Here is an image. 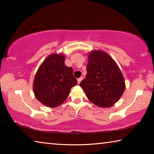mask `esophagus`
<instances>
[{
  "label": "esophagus",
  "mask_w": 154,
  "mask_h": 154,
  "mask_svg": "<svg viewBox=\"0 0 154 154\" xmlns=\"http://www.w3.org/2000/svg\"><path fill=\"white\" fill-rule=\"evenodd\" d=\"M82 79H83L82 77H80V78H79V79H77V83H78V84H79L80 82H82Z\"/></svg>",
  "instance_id": "esophagus-1"
}]
</instances>
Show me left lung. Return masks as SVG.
<instances>
[{
  "label": "left lung",
  "mask_w": 154,
  "mask_h": 154,
  "mask_svg": "<svg viewBox=\"0 0 154 154\" xmlns=\"http://www.w3.org/2000/svg\"><path fill=\"white\" fill-rule=\"evenodd\" d=\"M88 57L87 75L79 85L90 102L99 107H111L119 100L126 88L121 70L104 51H92Z\"/></svg>",
  "instance_id": "obj_1"
}]
</instances>
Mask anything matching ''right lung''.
<instances>
[{
    "label": "right lung",
    "instance_id": "add662e5",
    "mask_svg": "<svg viewBox=\"0 0 154 154\" xmlns=\"http://www.w3.org/2000/svg\"><path fill=\"white\" fill-rule=\"evenodd\" d=\"M62 54H51L43 62L36 72L33 92L36 98L49 107H56L67 98L77 81L72 67L64 64Z\"/></svg>",
    "mask_w": 154,
    "mask_h": 154
}]
</instances>
